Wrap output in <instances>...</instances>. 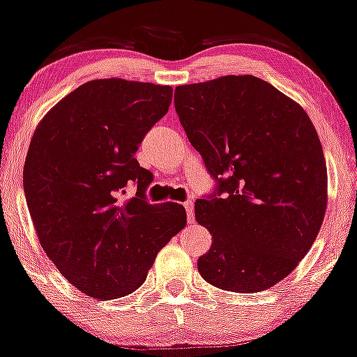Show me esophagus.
<instances>
[{
    "mask_svg": "<svg viewBox=\"0 0 357 357\" xmlns=\"http://www.w3.org/2000/svg\"><path fill=\"white\" fill-rule=\"evenodd\" d=\"M184 210H186V216H188V221H195V204L192 202H184Z\"/></svg>",
    "mask_w": 357,
    "mask_h": 357,
    "instance_id": "1",
    "label": "esophagus"
}]
</instances>
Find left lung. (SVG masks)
<instances>
[{"instance_id": "left-lung-1", "label": "left lung", "mask_w": 357, "mask_h": 357, "mask_svg": "<svg viewBox=\"0 0 357 357\" xmlns=\"http://www.w3.org/2000/svg\"><path fill=\"white\" fill-rule=\"evenodd\" d=\"M174 107L216 183L195 203L196 221L213 235L199 273L228 292L270 289L307 255L326 215L327 169L314 124L253 75L179 85Z\"/></svg>"}]
</instances>
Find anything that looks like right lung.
Listing matches in <instances>:
<instances>
[{"label": "right lung", "mask_w": 357, "mask_h": 357, "mask_svg": "<svg viewBox=\"0 0 357 357\" xmlns=\"http://www.w3.org/2000/svg\"><path fill=\"white\" fill-rule=\"evenodd\" d=\"M171 99L169 85L90 80L60 100L31 139L23 188L40 245L90 297L139 289L159 250L186 225L181 204L147 202L153 173L134 158ZM130 183L137 196L122 202Z\"/></svg>", "instance_id": "right-lung-1"}]
</instances>
